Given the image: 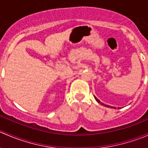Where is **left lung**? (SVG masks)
<instances>
[{
	"label": "left lung",
	"mask_w": 148,
	"mask_h": 148,
	"mask_svg": "<svg viewBox=\"0 0 148 148\" xmlns=\"http://www.w3.org/2000/svg\"><path fill=\"white\" fill-rule=\"evenodd\" d=\"M95 99H96V100H97V102H99V103H100V104H102V105L105 106V107H110V106H109V105H107V104H103V103H102V102H100V101H99V99H97V97H95ZM112 107V108H113V107Z\"/></svg>",
	"instance_id": "obj_1"
}]
</instances>
